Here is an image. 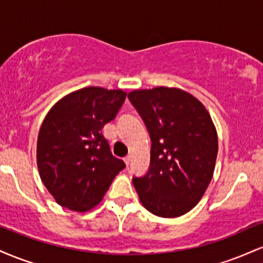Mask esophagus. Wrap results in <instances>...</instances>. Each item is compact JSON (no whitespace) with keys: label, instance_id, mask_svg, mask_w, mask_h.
Segmentation results:
<instances>
[{"label":"esophagus","instance_id":"obj_1","mask_svg":"<svg viewBox=\"0 0 263 263\" xmlns=\"http://www.w3.org/2000/svg\"><path fill=\"white\" fill-rule=\"evenodd\" d=\"M123 161H125V163H126V165H129V163H131V157L129 156H127V157H125V158H123Z\"/></svg>","mask_w":263,"mask_h":263}]
</instances>
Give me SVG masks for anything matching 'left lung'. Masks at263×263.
Segmentation results:
<instances>
[{"mask_svg": "<svg viewBox=\"0 0 263 263\" xmlns=\"http://www.w3.org/2000/svg\"><path fill=\"white\" fill-rule=\"evenodd\" d=\"M128 99L151 137L147 173L134 177L141 203L161 218L192 210L213 178L218 135L198 99L176 87L135 90Z\"/></svg>", "mask_w": 263, "mask_h": 263, "instance_id": "left-lung-1", "label": "left lung"}]
</instances>
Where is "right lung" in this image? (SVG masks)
<instances>
[{
    "label": "right lung",
    "instance_id": "obj_1",
    "mask_svg": "<svg viewBox=\"0 0 263 263\" xmlns=\"http://www.w3.org/2000/svg\"><path fill=\"white\" fill-rule=\"evenodd\" d=\"M125 99L122 90L84 87L64 96L45 116L37 164L42 182L59 205L80 213L92 209L126 167L102 135Z\"/></svg>",
    "mask_w": 263,
    "mask_h": 263
}]
</instances>
